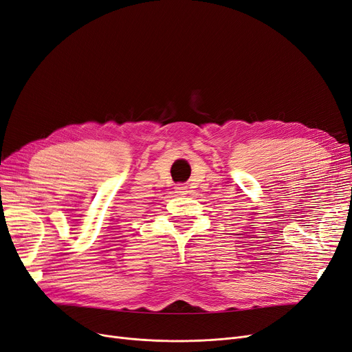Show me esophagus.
Returning <instances> with one entry per match:
<instances>
[{
    "mask_svg": "<svg viewBox=\"0 0 352 352\" xmlns=\"http://www.w3.org/2000/svg\"><path fill=\"white\" fill-rule=\"evenodd\" d=\"M175 190H176V193H179V195H186V193L189 192V190H188V186L184 185V184L176 185V186H175Z\"/></svg>",
    "mask_w": 352,
    "mask_h": 352,
    "instance_id": "34e87169",
    "label": "esophagus"
}]
</instances>
